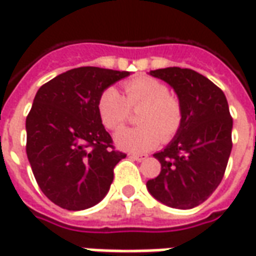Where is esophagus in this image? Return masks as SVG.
Listing matches in <instances>:
<instances>
[{"mask_svg": "<svg viewBox=\"0 0 256 256\" xmlns=\"http://www.w3.org/2000/svg\"><path fill=\"white\" fill-rule=\"evenodd\" d=\"M130 157L134 158V160L139 161V162H140V161H144L146 158H148V156H146V154H130Z\"/></svg>", "mask_w": 256, "mask_h": 256, "instance_id": "34e87169", "label": "esophagus"}]
</instances>
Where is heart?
I'll return each instance as SVG.
<instances>
[{
  "label": "heart",
  "instance_id": "heart-1",
  "mask_svg": "<svg viewBox=\"0 0 256 256\" xmlns=\"http://www.w3.org/2000/svg\"><path fill=\"white\" fill-rule=\"evenodd\" d=\"M136 128H125L116 134V144L132 153H143L157 148L162 140L176 135L183 122V108L176 96L160 80L142 76L124 84V96L114 88L103 90L98 103V114L108 130H120L128 121L131 108H140Z\"/></svg>",
  "mask_w": 256,
  "mask_h": 256
}]
</instances>
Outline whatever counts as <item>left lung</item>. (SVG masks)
Segmentation results:
<instances>
[{"instance_id":"8db88e82","label":"left lung","mask_w":256,"mask_h":256,"mask_svg":"<svg viewBox=\"0 0 256 256\" xmlns=\"http://www.w3.org/2000/svg\"><path fill=\"white\" fill-rule=\"evenodd\" d=\"M150 76L176 92L183 122L166 148L153 154L161 172L146 186L162 204L190 210L204 202L224 175L233 146L229 104L222 90L194 70L166 67L152 70Z\"/></svg>"}]
</instances>
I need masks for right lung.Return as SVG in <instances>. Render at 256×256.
I'll list each match as a JSON object with an SVG mask.
<instances>
[{
  "mask_svg": "<svg viewBox=\"0 0 256 256\" xmlns=\"http://www.w3.org/2000/svg\"><path fill=\"white\" fill-rule=\"evenodd\" d=\"M130 72L78 67L38 90L26 118V153L40 189L56 206L81 211L108 194L117 152L96 103L103 90Z\"/></svg>",
  "mask_w": 256,
  "mask_h": 256,
  "instance_id": "1",
  "label": "right lung"
}]
</instances>
